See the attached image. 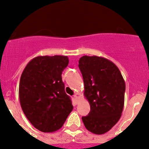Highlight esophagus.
<instances>
[{
  "label": "esophagus",
  "instance_id": "obj_1",
  "mask_svg": "<svg viewBox=\"0 0 149 149\" xmlns=\"http://www.w3.org/2000/svg\"><path fill=\"white\" fill-rule=\"evenodd\" d=\"M79 95H79L78 93H75V94L73 96H74V99H75V100H77V98H79Z\"/></svg>",
  "mask_w": 149,
  "mask_h": 149
}]
</instances>
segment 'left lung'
Returning a JSON list of instances; mask_svg holds the SVG:
<instances>
[{"label": "left lung", "mask_w": 149, "mask_h": 149, "mask_svg": "<svg viewBox=\"0 0 149 149\" xmlns=\"http://www.w3.org/2000/svg\"><path fill=\"white\" fill-rule=\"evenodd\" d=\"M78 67L84 83V95L90 112L82 117L88 131L103 134L110 131L122 116L125 83L118 67L107 59L83 56Z\"/></svg>", "instance_id": "8db88e82"}]
</instances>
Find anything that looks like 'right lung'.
I'll use <instances>...</instances> for the list:
<instances>
[{
  "label": "right lung",
  "mask_w": 149,
  "mask_h": 149,
  "mask_svg": "<svg viewBox=\"0 0 149 149\" xmlns=\"http://www.w3.org/2000/svg\"><path fill=\"white\" fill-rule=\"evenodd\" d=\"M68 64L66 56H36L22 72L18 89L21 107L39 131L60 129L73 109L62 81V72Z\"/></svg>",
  "instance_id": "obj_1"
}]
</instances>
